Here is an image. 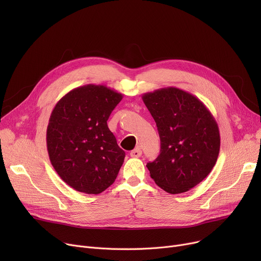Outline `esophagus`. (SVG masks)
<instances>
[{
    "label": "esophagus",
    "mask_w": 261,
    "mask_h": 261,
    "mask_svg": "<svg viewBox=\"0 0 261 261\" xmlns=\"http://www.w3.org/2000/svg\"><path fill=\"white\" fill-rule=\"evenodd\" d=\"M142 155V150L140 147L135 148L134 150H132V151L130 152V156L132 158H140Z\"/></svg>",
    "instance_id": "34e87169"
}]
</instances>
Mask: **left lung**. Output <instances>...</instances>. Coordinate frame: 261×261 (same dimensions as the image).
Listing matches in <instances>:
<instances>
[{
	"instance_id": "8db88e82",
	"label": "left lung",
	"mask_w": 261,
	"mask_h": 261,
	"mask_svg": "<svg viewBox=\"0 0 261 261\" xmlns=\"http://www.w3.org/2000/svg\"><path fill=\"white\" fill-rule=\"evenodd\" d=\"M143 101L156 122L159 156L147 164L155 184L169 194H182L201 183L217 162L220 132L199 98L168 87L145 93Z\"/></svg>"
}]
</instances>
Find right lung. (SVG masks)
<instances>
[{
    "label": "right lung",
    "mask_w": 261,
    "mask_h": 261,
    "mask_svg": "<svg viewBox=\"0 0 261 261\" xmlns=\"http://www.w3.org/2000/svg\"><path fill=\"white\" fill-rule=\"evenodd\" d=\"M122 94L86 85L65 94L53 109L46 145L54 169L68 186L98 195L111 186L125 159L107 120Z\"/></svg>",
    "instance_id": "right-lung-1"
}]
</instances>
